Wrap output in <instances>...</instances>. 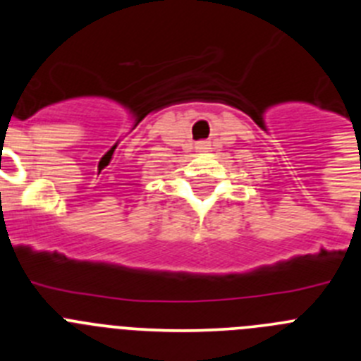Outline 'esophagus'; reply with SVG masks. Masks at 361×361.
Segmentation results:
<instances>
[{
  "label": "esophagus",
  "mask_w": 361,
  "mask_h": 361,
  "mask_svg": "<svg viewBox=\"0 0 361 361\" xmlns=\"http://www.w3.org/2000/svg\"><path fill=\"white\" fill-rule=\"evenodd\" d=\"M209 142L208 141H200V142H197V146L195 148L199 149V152H209Z\"/></svg>",
  "instance_id": "1"
}]
</instances>
